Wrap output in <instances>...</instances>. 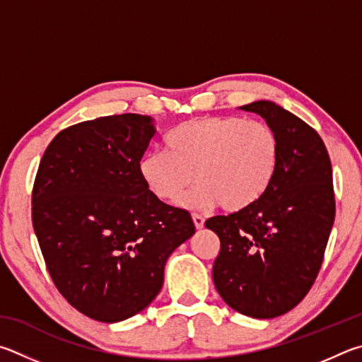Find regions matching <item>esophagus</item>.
<instances>
[{
    "instance_id": "1",
    "label": "esophagus",
    "mask_w": 362,
    "mask_h": 362,
    "mask_svg": "<svg viewBox=\"0 0 362 362\" xmlns=\"http://www.w3.org/2000/svg\"><path fill=\"white\" fill-rule=\"evenodd\" d=\"M192 221H194V226L197 227V229H202L205 224V219L200 216V214H192Z\"/></svg>"
}]
</instances>
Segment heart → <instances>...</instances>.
Listing matches in <instances>:
<instances>
[{"instance_id":"b5f03b06","label":"heart","mask_w":362,"mask_h":362,"mask_svg":"<svg viewBox=\"0 0 362 362\" xmlns=\"http://www.w3.org/2000/svg\"><path fill=\"white\" fill-rule=\"evenodd\" d=\"M280 143L267 124L237 116L195 117L165 136V149L146 152L139 176L158 200L206 210L221 204L242 211L262 197L276 173Z\"/></svg>"}]
</instances>
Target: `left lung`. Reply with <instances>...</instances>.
Masks as SVG:
<instances>
[{
    "instance_id": "8db88e82",
    "label": "left lung",
    "mask_w": 362,
    "mask_h": 362,
    "mask_svg": "<svg viewBox=\"0 0 362 362\" xmlns=\"http://www.w3.org/2000/svg\"><path fill=\"white\" fill-rule=\"evenodd\" d=\"M240 110L275 132L276 173L256 204L205 227L221 242L213 265L219 296L238 313L269 320L293 310L318 275L335 218L332 167L321 136L293 112L267 100Z\"/></svg>"
}]
</instances>
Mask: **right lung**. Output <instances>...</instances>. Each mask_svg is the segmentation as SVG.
Returning <instances> with one entry per match:
<instances>
[{
  "mask_svg": "<svg viewBox=\"0 0 362 362\" xmlns=\"http://www.w3.org/2000/svg\"><path fill=\"white\" fill-rule=\"evenodd\" d=\"M156 135L141 114L62 130L41 158L31 219L47 270L81 313L117 322L160 293L165 262L195 233L189 211L152 195L138 163Z\"/></svg>",
  "mask_w": 362,
  "mask_h": 362,
  "instance_id": "obj_1",
  "label": "right lung"
}]
</instances>
